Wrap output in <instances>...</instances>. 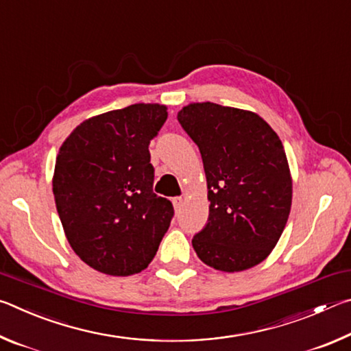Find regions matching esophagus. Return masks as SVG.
Listing matches in <instances>:
<instances>
[{"label": "esophagus", "instance_id": "esophagus-1", "mask_svg": "<svg viewBox=\"0 0 351 351\" xmlns=\"http://www.w3.org/2000/svg\"><path fill=\"white\" fill-rule=\"evenodd\" d=\"M181 206H182V198H180V197H178V198H173V207H175V210H176V212L181 209Z\"/></svg>", "mask_w": 351, "mask_h": 351}]
</instances>
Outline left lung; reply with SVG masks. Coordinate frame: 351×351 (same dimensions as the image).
Wrapping results in <instances>:
<instances>
[{
  "label": "left lung",
  "instance_id": "1",
  "mask_svg": "<svg viewBox=\"0 0 351 351\" xmlns=\"http://www.w3.org/2000/svg\"><path fill=\"white\" fill-rule=\"evenodd\" d=\"M178 121L203 158L209 219L192 239L207 266L239 272L258 265L287 226L293 180L277 133L252 111L190 104Z\"/></svg>",
  "mask_w": 351,
  "mask_h": 351
}]
</instances>
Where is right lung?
I'll use <instances>...</instances> for the list:
<instances>
[{
	"label": "right lung",
	"mask_w": 351,
	"mask_h": 351,
	"mask_svg": "<svg viewBox=\"0 0 351 351\" xmlns=\"http://www.w3.org/2000/svg\"><path fill=\"white\" fill-rule=\"evenodd\" d=\"M165 121V105L134 104L86 119L60 147L57 212L71 247L93 269L138 274L156 255L173 206L153 193L148 145Z\"/></svg>",
	"instance_id": "obj_1"
}]
</instances>
